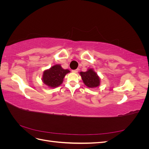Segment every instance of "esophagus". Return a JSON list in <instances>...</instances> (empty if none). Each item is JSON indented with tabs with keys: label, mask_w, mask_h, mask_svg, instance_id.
<instances>
[{
	"label": "esophagus",
	"mask_w": 149,
	"mask_h": 149,
	"mask_svg": "<svg viewBox=\"0 0 149 149\" xmlns=\"http://www.w3.org/2000/svg\"><path fill=\"white\" fill-rule=\"evenodd\" d=\"M78 71H79V69H76V70H72V72H73V73H78Z\"/></svg>",
	"instance_id": "obj_1"
}]
</instances>
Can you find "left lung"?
<instances>
[{"label":"left lung","mask_w":149,"mask_h":149,"mask_svg":"<svg viewBox=\"0 0 149 149\" xmlns=\"http://www.w3.org/2000/svg\"><path fill=\"white\" fill-rule=\"evenodd\" d=\"M82 79L86 86L89 88H96L100 84V79L92 69L86 72H80Z\"/></svg>","instance_id":"8db88e82"}]
</instances>
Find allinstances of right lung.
<instances>
[{"instance_id":"add662e5","label":"right lung","mask_w":149,"mask_h":149,"mask_svg":"<svg viewBox=\"0 0 149 149\" xmlns=\"http://www.w3.org/2000/svg\"><path fill=\"white\" fill-rule=\"evenodd\" d=\"M69 72L68 70L62 68L59 65H54L50 69L44 71L43 81L51 88L58 87L62 83L65 76Z\"/></svg>"}]
</instances>
